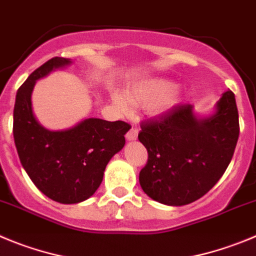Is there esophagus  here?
I'll return each instance as SVG.
<instances>
[{
    "mask_svg": "<svg viewBox=\"0 0 256 256\" xmlns=\"http://www.w3.org/2000/svg\"><path fill=\"white\" fill-rule=\"evenodd\" d=\"M138 138V128H131L130 130L126 134V139L128 140H135Z\"/></svg>",
    "mask_w": 256,
    "mask_h": 256,
    "instance_id": "esophagus-1",
    "label": "esophagus"
}]
</instances>
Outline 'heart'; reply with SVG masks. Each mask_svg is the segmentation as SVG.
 <instances>
[{
    "label": "heart",
    "mask_w": 256,
    "mask_h": 256,
    "mask_svg": "<svg viewBox=\"0 0 256 256\" xmlns=\"http://www.w3.org/2000/svg\"><path fill=\"white\" fill-rule=\"evenodd\" d=\"M174 86L171 82L164 80H152V82L140 84L135 88L128 89L126 96L128 102L139 107H148L152 114H160L167 110L174 103ZM114 102L121 111L128 110V103L122 96H114Z\"/></svg>",
    "instance_id": "b5f03b06"
}]
</instances>
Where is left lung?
<instances>
[{"instance_id": "8db88e82", "label": "left lung", "mask_w": 256, "mask_h": 256, "mask_svg": "<svg viewBox=\"0 0 256 256\" xmlns=\"http://www.w3.org/2000/svg\"><path fill=\"white\" fill-rule=\"evenodd\" d=\"M140 128L148 150L142 188L163 204L186 206L206 195L231 162L240 134L234 94L224 92L209 118L198 120L192 106L180 104Z\"/></svg>"}]
</instances>
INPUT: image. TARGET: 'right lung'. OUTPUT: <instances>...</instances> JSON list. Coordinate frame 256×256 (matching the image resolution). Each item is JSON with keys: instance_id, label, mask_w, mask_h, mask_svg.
<instances>
[{"instance_id": "obj_1", "label": "right lung", "mask_w": 256, "mask_h": 256, "mask_svg": "<svg viewBox=\"0 0 256 256\" xmlns=\"http://www.w3.org/2000/svg\"><path fill=\"white\" fill-rule=\"evenodd\" d=\"M54 57L29 75L18 89L14 107V140L20 162L34 185L46 196L62 204L90 198L100 188L106 166L124 148L125 121L86 118L65 131H48L32 111V92L38 79L70 64Z\"/></svg>"}]
</instances>
